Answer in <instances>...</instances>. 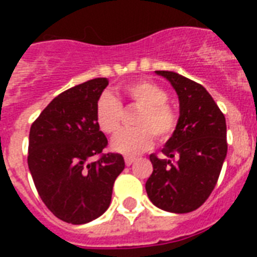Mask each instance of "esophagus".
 Returning <instances> with one entry per match:
<instances>
[{
  "instance_id": "obj_1",
  "label": "esophagus",
  "mask_w": 257,
  "mask_h": 257,
  "mask_svg": "<svg viewBox=\"0 0 257 257\" xmlns=\"http://www.w3.org/2000/svg\"><path fill=\"white\" fill-rule=\"evenodd\" d=\"M135 161H136V159H135V157H128V156L125 157V164L128 165V167L129 165H132Z\"/></svg>"
}]
</instances>
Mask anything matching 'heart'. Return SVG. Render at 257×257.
<instances>
[{
    "instance_id": "heart-1",
    "label": "heart",
    "mask_w": 257,
    "mask_h": 257,
    "mask_svg": "<svg viewBox=\"0 0 257 257\" xmlns=\"http://www.w3.org/2000/svg\"><path fill=\"white\" fill-rule=\"evenodd\" d=\"M122 93L135 106L140 108L135 121L139 128L117 133L110 144L113 151L126 156H136L152 147L153 135L159 141L168 140L177 124L175 110L167 104L168 93L155 82L145 80L125 85ZM94 114L98 128L105 135H113L120 128L122 108L112 94H101L96 102Z\"/></svg>"
}]
</instances>
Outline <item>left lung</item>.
<instances>
[{"instance_id": "obj_1", "label": "left lung", "mask_w": 257, "mask_h": 257, "mask_svg": "<svg viewBox=\"0 0 257 257\" xmlns=\"http://www.w3.org/2000/svg\"><path fill=\"white\" fill-rule=\"evenodd\" d=\"M175 89L180 116L163 157L151 155L145 189L153 205L172 213L197 209L213 191L227 157V124L207 89L181 74L156 70Z\"/></svg>"}]
</instances>
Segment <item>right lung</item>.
<instances>
[{"label": "right lung", "instance_id": "1", "mask_svg": "<svg viewBox=\"0 0 257 257\" xmlns=\"http://www.w3.org/2000/svg\"><path fill=\"white\" fill-rule=\"evenodd\" d=\"M108 78H93L50 101L29 133L28 165L38 195L52 213L69 224H85L109 208L124 157L108 153L96 122V102Z\"/></svg>", "mask_w": 257, "mask_h": 257}]
</instances>
